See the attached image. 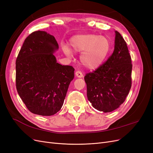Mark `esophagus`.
Returning <instances> with one entry per match:
<instances>
[{
    "label": "esophagus",
    "instance_id": "esophagus-1",
    "mask_svg": "<svg viewBox=\"0 0 153 153\" xmlns=\"http://www.w3.org/2000/svg\"><path fill=\"white\" fill-rule=\"evenodd\" d=\"M75 75L76 76V77H78V78H82V77H83V76H84V75H83L82 73L80 71H76L75 72Z\"/></svg>",
    "mask_w": 153,
    "mask_h": 153
}]
</instances>
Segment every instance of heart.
<instances>
[{
	"instance_id": "obj_1",
	"label": "heart",
	"mask_w": 153,
	"mask_h": 153,
	"mask_svg": "<svg viewBox=\"0 0 153 153\" xmlns=\"http://www.w3.org/2000/svg\"><path fill=\"white\" fill-rule=\"evenodd\" d=\"M70 47L76 52H82L80 61L83 66L90 69L99 68L107 57L110 43L105 36L96 34L78 35L71 39ZM62 50L66 55L70 56L72 53L68 46L63 45Z\"/></svg>"
}]
</instances>
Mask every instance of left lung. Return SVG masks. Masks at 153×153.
<instances>
[{"label": "left lung", "mask_w": 153, "mask_h": 153, "mask_svg": "<svg viewBox=\"0 0 153 153\" xmlns=\"http://www.w3.org/2000/svg\"><path fill=\"white\" fill-rule=\"evenodd\" d=\"M113 53L84 80L87 96L94 108L106 113L124 103L131 87V59L126 41L115 31Z\"/></svg>", "instance_id": "obj_1"}]
</instances>
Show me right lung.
I'll return each mask as SVG.
<instances>
[{"mask_svg":"<svg viewBox=\"0 0 153 153\" xmlns=\"http://www.w3.org/2000/svg\"><path fill=\"white\" fill-rule=\"evenodd\" d=\"M56 39L47 32H33L25 39L16 61V87L30 112L50 116L61 110L75 69L57 62Z\"/></svg>","mask_w":153,"mask_h":153,"instance_id":"right-lung-1","label":"right lung"}]
</instances>
